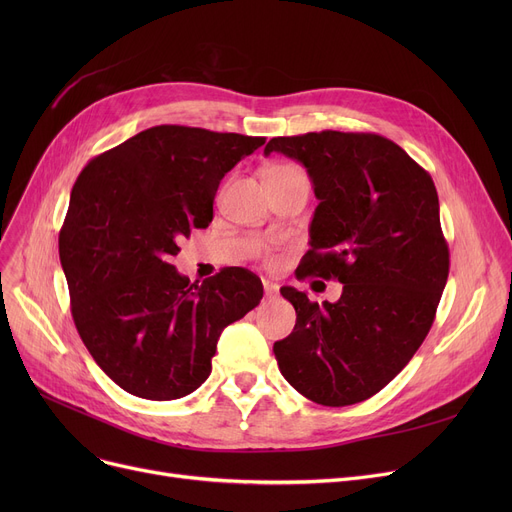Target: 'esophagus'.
<instances>
[{
	"label": "esophagus",
	"mask_w": 512,
	"mask_h": 512,
	"mask_svg": "<svg viewBox=\"0 0 512 512\" xmlns=\"http://www.w3.org/2000/svg\"><path fill=\"white\" fill-rule=\"evenodd\" d=\"M278 284L276 282H270V280H263V292H265V297H276V294H278Z\"/></svg>",
	"instance_id": "34e87169"
}]
</instances>
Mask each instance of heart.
<instances>
[{
	"mask_svg": "<svg viewBox=\"0 0 512 512\" xmlns=\"http://www.w3.org/2000/svg\"><path fill=\"white\" fill-rule=\"evenodd\" d=\"M286 168H290V166H274V168H270V170H286Z\"/></svg>",
	"mask_w": 512,
	"mask_h": 512,
	"instance_id": "1",
	"label": "heart"
}]
</instances>
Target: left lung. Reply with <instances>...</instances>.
<instances>
[{"mask_svg": "<svg viewBox=\"0 0 512 512\" xmlns=\"http://www.w3.org/2000/svg\"><path fill=\"white\" fill-rule=\"evenodd\" d=\"M274 151L301 161L319 199L299 278L344 284L324 305L280 290L297 324L274 355L305 398L355 405L396 378L434 324L450 267L436 186L405 149L371 132L276 137L263 153Z\"/></svg>", "mask_w": 512, "mask_h": 512, "instance_id": "left-lung-1", "label": "left lung"}]
</instances>
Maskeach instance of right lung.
<instances>
[{
  "label": "right lung",
  "instance_id": "obj_1",
  "mask_svg": "<svg viewBox=\"0 0 512 512\" xmlns=\"http://www.w3.org/2000/svg\"><path fill=\"white\" fill-rule=\"evenodd\" d=\"M263 137L161 124L93 157L74 182L60 261L74 326L126 392L176 400L211 373L218 338L263 297L261 280L224 267L201 286L170 263L207 228L220 180Z\"/></svg>",
  "mask_w": 512,
  "mask_h": 512
}]
</instances>
